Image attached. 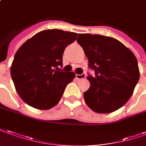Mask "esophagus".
<instances>
[{
    "mask_svg": "<svg viewBox=\"0 0 146 146\" xmlns=\"http://www.w3.org/2000/svg\"><path fill=\"white\" fill-rule=\"evenodd\" d=\"M86 78V74H76V78H77V79H84V78Z\"/></svg>",
    "mask_w": 146,
    "mask_h": 146,
    "instance_id": "34e87169",
    "label": "esophagus"
}]
</instances>
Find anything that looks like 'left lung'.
Wrapping results in <instances>:
<instances>
[{"label":"left lung","instance_id":"left-lung-1","mask_svg":"<svg viewBox=\"0 0 146 146\" xmlns=\"http://www.w3.org/2000/svg\"><path fill=\"white\" fill-rule=\"evenodd\" d=\"M78 44L95 75L89 74V89L84 92L88 107L99 113L115 111L132 96L139 80V65L129 49L112 37L78 34Z\"/></svg>","mask_w":146,"mask_h":146}]
</instances>
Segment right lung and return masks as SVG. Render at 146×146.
Here are the masks:
<instances>
[{"mask_svg": "<svg viewBox=\"0 0 146 146\" xmlns=\"http://www.w3.org/2000/svg\"><path fill=\"white\" fill-rule=\"evenodd\" d=\"M78 34L60 29H46L31 37L18 50L11 75L18 94L25 103L39 110L57 105L74 72L59 70L63 53Z\"/></svg>", "mask_w": 146, "mask_h": 146, "instance_id": "1", "label": "right lung"}]
</instances>
